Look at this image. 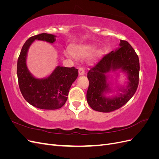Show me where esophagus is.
<instances>
[{"instance_id": "esophagus-1", "label": "esophagus", "mask_w": 159, "mask_h": 159, "mask_svg": "<svg viewBox=\"0 0 159 159\" xmlns=\"http://www.w3.org/2000/svg\"><path fill=\"white\" fill-rule=\"evenodd\" d=\"M78 72H79L80 75H83L85 74V70L83 68H80L79 70H78Z\"/></svg>"}]
</instances>
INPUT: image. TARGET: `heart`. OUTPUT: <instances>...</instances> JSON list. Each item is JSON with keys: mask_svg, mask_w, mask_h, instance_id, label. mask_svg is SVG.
<instances>
[{"mask_svg": "<svg viewBox=\"0 0 159 159\" xmlns=\"http://www.w3.org/2000/svg\"><path fill=\"white\" fill-rule=\"evenodd\" d=\"M95 49V47L92 45H81V46H77L74 47L71 50L72 55L75 58L78 59H84L86 57H89L91 55V59L94 60L98 57L101 54H102V52L99 50H97L94 51ZM93 54H92V53ZM65 54L66 56H70V53L66 51L65 52Z\"/></svg>", "mask_w": 159, "mask_h": 159, "instance_id": "obj_1", "label": "heart"}]
</instances>
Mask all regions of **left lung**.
Wrapping results in <instances>:
<instances>
[{"instance_id":"obj_1","label":"left lung","mask_w":159,"mask_h":159,"mask_svg":"<svg viewBox=\"0 0 159 159\" xmlns=\"http://www.w3.org/2000/svg\"><path fill=\"white\" fill-rule=\"evenodd\" d=\"M139 60L129 42L120 40L119 47L103 56L88 73L89 88L87 102L93 110L107 113L121 107L135 93L139 80ZM118 71L126 74L128 81L123 86L112 88L108 74ZM118 73H117L118 74ZM119 90L121 93H117ZM116 91V94L107 96Z\"/></svg>"}]
</instances>
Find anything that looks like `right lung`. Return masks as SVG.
Wrapping results in <instances>:
<instances>
[{
    "instance_id": "add662e5",
    "label": "right lung",
    "mask_w": 159,
    "mask_h": 159,
    "mask_svg": "<svg viewBox=\"0 0 159 159\" xmlns=\"http://www.w3.org/2000/svg\"><path fill=\"white\" fill-rule=\"evenodd\" d=\"M56 36L42 33L28 38L23 45L17 62V76L24 98L34 107L42 109L61 108L68 99L71 85L78 78V70L74 67L57 66L48 76L36 78L28 70L26 59L28 50L35 40L53 44Z\"/></svg>"
}]
</instances>
